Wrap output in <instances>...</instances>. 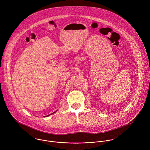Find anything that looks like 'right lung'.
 <instances>
[{
  "mask_svg": "<svg viewBox=\"0 0 150 150\" xmlns=\"http://www.w3.org/2000/svg\"><path fill=\"white\" fill-rule=\"evenodd\" d=\"M57 111H55V112H54V113H51V114H50V115H47V116H44V117H48V116H50L51 115H52V114H53V113H55Z\"/></svg>",
  "mask_w": 150,
  "mask_h": 150,
  "instance_id": "right-lung-1",
  "label": "right lung"
}]
</instances>
